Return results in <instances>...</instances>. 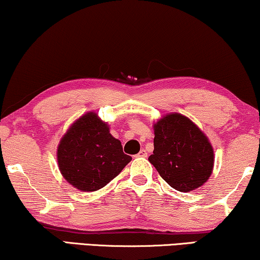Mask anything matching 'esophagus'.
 Masks as SVG:
<instances>
[{
    "instance_id": "34e87169",
    "label": "esophagus",
    "mask_w": 260,
    "mask_h": 260,
    "mask_svg": "<svg viewBox=\"0 0 260 260\" xmlns=\"http://www.w3.org/2000/svg\"><path fill=\"white\" fill-rule=\"evenodd\" d=\"M147 152H146V149H141L140 152H139V154L137 155V156H141V157H147Z\"/></svg>"
}]
</instances>
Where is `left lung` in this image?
Here are the masks:
<instances>
[{
	"label": "left lung",
	"mask_w": 260,
	"mask_h": 260,
	"mask_svg": "<svg viewBox=\"0 0 260 260\" xmlns=\"http://www.w3.org/2000/svg\"><path fill=\"white\" fill-rule=\"evenodd\" d=\"M154 134V152L148 160L170 187L188 192L208 181L214 167V149L191 120L168 114L155 123Z\"/></svg>",
	"instance_id": "1"
}]
</instances>
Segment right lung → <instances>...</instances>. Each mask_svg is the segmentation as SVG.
<instances>
[{
	"label": "right lung",
	"instance_id": "obj_1",
	"mask_svg": "<svg viewBox=\"0 0 260 260\" xmlns=\"http://www.w3.org/2000/svg\"><path fill=\"white\" fill-rule=\"evenodd\" d=\"M57 160L61 175L83 191H95L118 176L132 157L95 113L73 123L60 140Z\"/></svg>",
	"mask_w": 260,
	"mask_h": 260
}]
</instances>
